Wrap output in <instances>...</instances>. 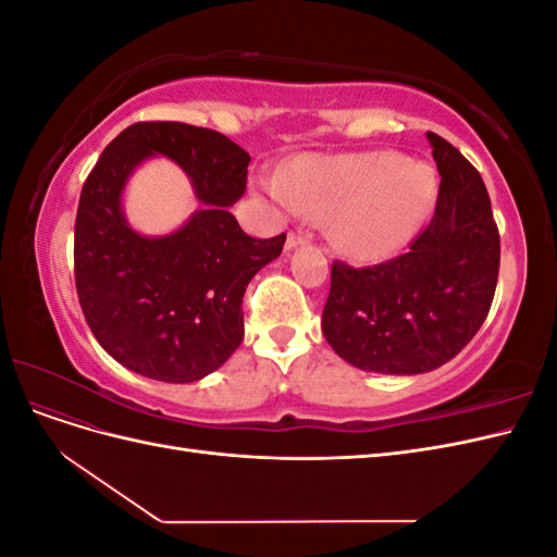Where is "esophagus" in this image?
I'll return each instance as SVG.
<instances>
[{"instance_id":"34e87169","label":"esophagus","mask_w":557,"mask_h":557,"mask_svg":"<svg viewBox=\"0 0 557 557\" xmlns=\"http://www.w3.org/2000/svg\"><path fill=\"white\" fill-rule=\"evenodd\" d=\"M307 242V237L301 232H290L288 234V242H285V250H293V248H297L299 244H305Z\"/></svg>"}]
</instances>
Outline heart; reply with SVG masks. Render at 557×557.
<instances>
[{
	"label": "heart",
	"mask_w": 557,
	"mask_h": 557,
	"mask_svg": "<svg viewBox=\"0 0 557 557\" xmlns=\"http://www.w3.org/2000/svg\"><path fill=\"white\" fill-rule=\"evenodd\" d=\"M425 162L393 150L350 156H309L262 188L278 205L309 218H330L334 244L352 258H381L407 242L434 195Z\"/></svg>",
	"instance_id": "obj_1"
}]
</instances>
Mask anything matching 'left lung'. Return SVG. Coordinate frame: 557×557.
Instances as JSON below:
<instances>
[{"label":"left lung","instance_id":"8db88e82","mask_svg":"<svg viewBox=\"0 0 557 557\" xmlns=\"http://www.w3.org/2000/svg\"><path fill=\"white\" fill-rule=\"evenodd\" d=\"M442 183L428 227L401 256L332 264L323 334L352 367L425 374L474 339L499 274V232L481 174L458 148L428 132Z\"/></svg>","mask_w":557,"mask_h":557}]
</instances>
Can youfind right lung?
Instances as JSON below:
<instances>
[{
    "instance_id": "add662e5",
    "label": "right lung",
    "mask_w": 557,
    "mask_h": 557,
    "mask_svg": "<svg viewBox=\"0 0 557 557\" xmlns=\"http://www.w3.org/2000/svg\"><path fill=\"white\" fill-rule=\"evenodd\" d=\"M153 154L174 159L206 201L164 238L134 233L122 213L126 178ZM248 162L246 150L221 132L134 123L83 183L74 227L78 301L99 346L132 372L193 383L239 348L246 285L285 244V234L248 237L230 213L246 193Z\"/></svg>"
}]
</instances>
